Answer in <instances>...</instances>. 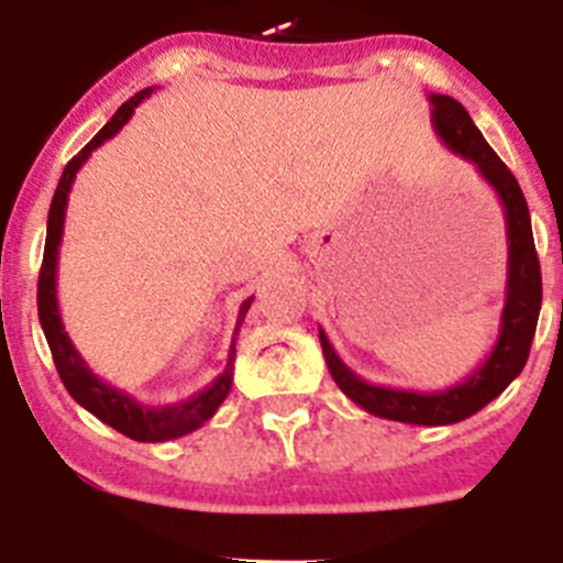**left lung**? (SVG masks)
I'll return each mask as SVG.
<instances>
[{"mask_svg":"<svg viewBox=\"0 0 563 563\" xmlns=\"http://www.w3.org/2000/svg\"><path fill=\"white\" fill-rule=\"evenodd\" d=\"M433 106V128L446 150L455 152L465 163L476 168V174L493 187L504 207V225H507V288H504V310L498 323V338L490 354L479 367L463 382L435 391L391 389L382 384H371L356 376L338 356L329 343L327 332L318 329L323 360L334 384L345 397L365 408L367 413L382 419H395L406 424H455L468 419L487 402L496 400L523 371L528 351H531L533 332H537L539 308H542V272H539L537 247L531 234V214L523 190L512 172L501 163V157L490 150L468 111L450 95H428Z\"/></svg>","mask_w":563,"mask_h":563,"instance_id":"obj_1","label":"left lung"}]
</instances>
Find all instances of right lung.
<instances>
[{
	"instance_id": "right-lung-1",
	"label": "right lung",
	"mask_w": 563,
	"mask_h": 563,
	"mask_svg": "<svg viewBox=\"0 0 563 563\" xmlns=\"http://www.w3.org/2000/svg\"><path fill=\"white\" fill-rule=\"evenodd\" d=\"M155 92V87L141 89L139 95L128 100V103L119 106V111L113 113L111 122L73 157L65 166V172L59 176V185H56L54 198H51L48 209V225H45V250H43V266H40V280H37V316L40 327H43L45 340H48L51 356H54L56 373H59L62 384L70 391L73 400L78 406L87 408L89 413L106 422L108 428L119 430L122 435L133 441H150V444H157V441H172L179 439V435L192 433V430L201 428L207 419L214 417V411L220 408V402L229 397L231 384H234V360H236V334H240L242 321H245L250 305H253V297H247L242 302L240 316H236V329L234 338H231L229 349V362H225V371L214 378L209 387H203L196 395H190L187 400L172 402V406H141L135 397H130L128 391L111 387V384L103 382L92 373V367L84 362V356L78 354L73 340L67 338L65 323H62L59 316V302H56V264H59V245L62 234H65V209L67 198H70V187L76 181V174L81 172L84 163L89 161L95 150L100 144H106L108 139L119 133L124 124L130 122L133 111L144 103L150 95Z\"/></svg>"
}]
</instances>
